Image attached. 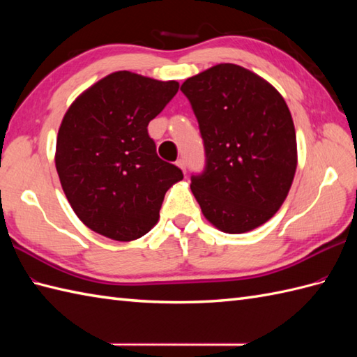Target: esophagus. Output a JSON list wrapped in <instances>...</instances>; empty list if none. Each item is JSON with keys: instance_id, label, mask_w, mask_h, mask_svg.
I'll list each match as a JSON object with an SVG mask.
<instances>
[{"instance_id": "1", "label": "esophagus", "mask_w": 357, "mask_h": 357, "mask_svg": "<svg viewBox=\"0 0 357 357\" xmlns=\"http://www.w3.org/2000/svg\"><path fill=\"white\" fill-rule=\"evenodd\" d=\"M176 165L179 167V169H181V170H183V172L185 173V170H187V164H185V159H183V158H181V159H178V161H176Z\"/></svg>"}]
</instances>
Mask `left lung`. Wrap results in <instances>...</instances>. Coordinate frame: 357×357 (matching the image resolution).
Listing matches in <instances>:
<instances>
[{
    "instance_id": "1",
    "label": "left lung",
    "mask_w": 357,
    "mask_h": 357,
    "mask_svg": "<svg viewBox=\"0 0 357 357\" xmlns=\"http://www.w3.org/2000/svg\"><path fill=\"white\" fill-rule=\"evenodd\" d=\"M206 150L192 192L204 216L225 233L267 222L285 201L296 165V132L284 98L236 64H218L181 86Z\"/></svg>"
}]
</instances>
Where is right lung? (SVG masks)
<instances>
[{"label": "right lung", "instance_id": "1", "mask_svg": "<svg viewBox=\"0 0 357 357\" xmlns=\"http://www.w3.org/2000/svg\"><path fill=\"white\" fill-rule=\"evenodd\" d=\"M178 89L176 81L121 70L87 89L66 112L55 165L67 201L90 230L133 241L158 222L165 192L184 174L158 156L147 126Z\"/></svg>", "mask_w": 357, "mask_h": 357}]
</instances>
